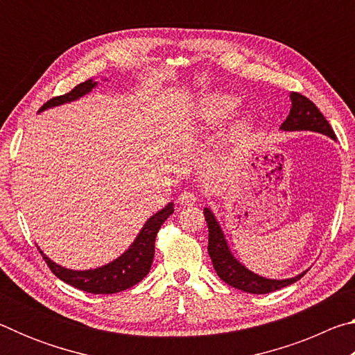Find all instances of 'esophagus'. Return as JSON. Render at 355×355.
Segmentation results:
<instances>
[{"label":"esophagus","instance_id":"obj_1","mask_svg":"<svg viewBox=\"0 0 355 355\" xmlns=\"http://www.w3.org/2000/svg\"><path fill=\"white\" fill-rule=\"evenodd\" d=\"M197 202V196L192 191H183L182 194L178 196V203L183 207H191Z\"/></svg>","mask_w":355,"mask_h":355}]
</instances>
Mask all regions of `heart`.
Listing matches in <instances>:
<instances>
[{"mask_svg":"<svg viewBox=\"0 0 355 355\" xmlns=\"http://www.w3.org/2000/svg\"><path fill=\"white\" fill-rule=\"evenodd\" d=\"M241 106V98L235 94H227V92H214L207 94L197 100L196 103V114L200 119L202 123H205L207 127H216V125L224 123L225 120L230 119L233 114L238 111V107ZM252 130V119L244 117L236 123V127L233 128L232 135L235 137H243L249 135Z\"/></svg>","mask_w":355,"mask_h":355,"instance_id":"obj_1","label":"heart"}]
</instances>
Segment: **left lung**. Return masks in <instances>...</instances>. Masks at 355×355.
I'll return each mask as SVG.
<instances>
[{
	"instance_id": "1",
	"label": "left lung",
	"mask_w": 355,
	"mask_h": 355,
	"mask_svg": "<svg viewBox=\"0 0 355 355\" xmlns=\"http://www.w3.org/2000/svg\"><path fill=\"white\" fill-rule=\"evenodd\" d=\"M290 100L291 110L285 122L280 125L282 131H313V133L326 135L330 139H335L334 130L330 128L326 117L320 112L313 101H310L307 97L297 92H291ZM203 214H205V220L208 224V254L211 258L214 271L230 286L250 294H268L294 284L307 272L304 271L294 275V277L280 280L268 279L252 272L232 254L224 232H222L211 209L208 207L203 208Z\"/></svg>"
}]
</instances>
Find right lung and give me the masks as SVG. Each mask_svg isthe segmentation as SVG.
I'll list each match as a JSON object with an SVG mask.
<instances>
[{"label": "right lung", "mask_w": 355, "mask_h": 355, "mask_svg": "<svg viewBox=\"0 0 355 355\" xmlns=\"http://www.w3.org/2000/svg\"><path fill=\"white\" fill-rule=\"evenodd\" d=\"M106 80V78H105ZM97 81L87 80L81 84H78L75 89H71L69 94L61 95V97H55L48 100L46 103L40 107V111H45L48 107L61 106L70 101H75L78 98L84 97L92 89L97 87ZM173 213V203H167V205L159 209L158 213L146 220V224L137 233V236L130 248L123 252L122 255L117 257L116 260L111 263L103 264V266L95 269H84V271H75V269L64 268L46 257L40 249V254L44 257L48 266H50L51 272L61 279L65 284L78 288V290L92 293V294H114L128 288L135 286L136 284L146 277L148 274L150 268H152L153 257H155V239L156 233L164 224V220Z\"/></svg>", "instance_id": "1"}]
</instances>
